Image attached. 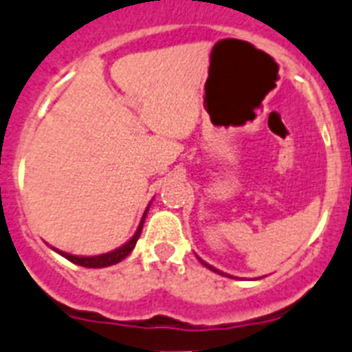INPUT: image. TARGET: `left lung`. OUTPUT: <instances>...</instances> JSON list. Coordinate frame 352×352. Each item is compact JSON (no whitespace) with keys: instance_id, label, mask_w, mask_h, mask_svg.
<instances>
[{"instance_id":"left-lung-1","label":"left lung","mask_w":352,"mask_h":352,"mask_svg":"<svg viewBox=\"0 0 352 352\" xmlns=\"http://www.w3.org/2000/svg\"><path fill=\"white\" fill-rule=\"evenodd\" d=\"M198 261H200V262H201V264H204V265H206V267H209V269H210V271H214V273H218V274H223V276H228V274H225V273H221V271H219V269H216V267H212V265H210V264H207V262H204V261H201V258H200V256H198Z\"/></svg>"}]
</instances>
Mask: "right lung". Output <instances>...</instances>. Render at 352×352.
Wrapping results in <instances>:
<instances>
[{"mask_svg":"<svg viewBox=\"0 0 352 352\" xmlns=\"http://www.w3.org/2000/svg\"><path fill=\"white\" fill-rule=\"evenodd\" d=\"M148 207H146V210L143 212V218L138 225V230L134 232L133 237H131V239L127 241L124 246H120V248H117V250H113V252L102 253V255H96V256H78V255H70V253H65V252H60V250H56V248H53V250L56 253H60L62 256H65L67 261L74 262V264H78V265H83V267H108V265L118 264V262L124 261L125 256L129 255V253L134 250V246H136V241L140 239V234H142L143 223H145Z\"/></svg>","mask_w":352,"mask_h":352,"instance_id":"right-lung-1","label":"right lung"}]
</instances>
